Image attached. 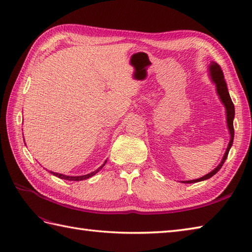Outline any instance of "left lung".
Listing matches in <instances>:
<instances>
[{"mask_svg":"<svg viewBox=\"0 0 252 252\" xmlns=\"http://www.w3.org/2000/svg\"><path fill=\"white\" fill-rule=\"evenodd\" d=\"M209 76H210L211 79V82L216 84V90H217V94L219 96V98H220L221 103L223 104V106L225 107V114H226V123H227V129L229 132V142H228V145L225 153H224V156L221 160V162L218 164V167H216L213 169L211 172H209L208 174L201 176L199 179H196V180H189V181H182L183 183H197V182H201V181H205L210 179L211 176L215 175L219 170L222 168L223 163L225 162V160L227 158V155L229 149H231L232 145H233V141H234V126H233V121H234V117H235V107L233 101L231 99V96H229V93L227 91V85L225 80H224V76H223V72L221 70L220 66L218 65L217 63L215 62H211L210 65H209Z\"/></svg>","mask_w":252,"mask_h":252,"instance_id":"left-lung-1","label":"left lung"}]
</instances>
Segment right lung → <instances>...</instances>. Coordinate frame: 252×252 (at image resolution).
I'll return each instance as SVG.
<instances>
[{"label": "right lung", "instance_id": "add662e5", "mask_svg": "<svg viewBox=\"0 0 252 252\" xmlns=\"http://www.w3.org/2000/svg\"><path fill=\"white\" fill-rule=\"evenodd\" d=\"M106 162H107V160L106 161L100 165V167L97 169V170H95V171H93V172H91V173H89V174H85V175H79V176H70V175H65V174H62V173H56V172H53V171H50V172L53 174V175H55V176H57V178H60V179H63V180H68V181H83V180H87V179H89V178H91V176H93V175H95L96 173L98 172V171L104 167V165L106 164Z\"/></svg>", "mask_w": 252, "mask_h": 252}]
</instances>
